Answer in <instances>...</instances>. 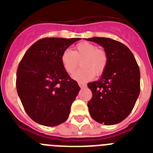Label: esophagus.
<instances>
[{"label":"esophagus","instance_id":"esophagus-1","mask_svg":"<svg viewBox=\"0 0 153 153\" xmlns=\"http://www.w3.org/2000/svg\"><path fill=\"white\" fill-rule=\"evenodd\" d=\"M78 84H79V86H80L81 88H84V87L86 86V85L84 83H83V82H78Z\"/></svg>","mask_w":153,"mask_h":153}]
</instances>
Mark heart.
Wrapping results in <instances>:
<instances>
[{"label": "heart", "mask_w": 153, "mask_h": 153, "mask_svg": "<svg viewBox=\"0 0 153 153\" xmlns=\"http://www.w3.org/2000/svg\"><path fill=\"white\" fill-rule=\"evenodd\" d=\"M79 60L82 67L74 72ZM107 62L106 51L89 42H80L75 46L74 51L66 50L61 55L63 69L70 74L74 72L72 77L78 81L90 80L95 74L101 75L106 69Z\"/></svg>", "instance_id": "obj_1"}]
</instances>
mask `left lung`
Masks as SVG:
<instances>
[{"label":"left lung","instance_id":"1","mask_svg":"<svg viewBox=\"0 0 153 153\" xmlns=\"http://www.w3.org/2000/svg\"><path fill=\"white\" fill-rule=\"evenodd\" d=\"M86 40L102 46L108 56L100 79L87 84L93 94L87 103L90 114L104 125L119 123L129 116L140 95V67L130 50L121 42L106 37Z\"/></svg>","mask_w":153,"mask_h":153}]
</instances>
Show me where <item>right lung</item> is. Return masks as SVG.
Returning <instances> with one entry per match:
<instances>
[{
	"instance_id": "obj_1",
	"label": "right lung",
	"mask_w": 153,
	"mask_h": 153,
	"mask_svg": "<svg viewBox=\"0 0 153 153\" xmlns=\"http://www.w3.org/2000/svg\"><path fill=\"white\" fill-rule=\"evenodd\" d=\"M79 40L42 38L30 47L19 63L17 91L24 110L34 122L55 126L68 118L80 88L63 69L61 55Z\"/></svg>"
}]
</instances>
